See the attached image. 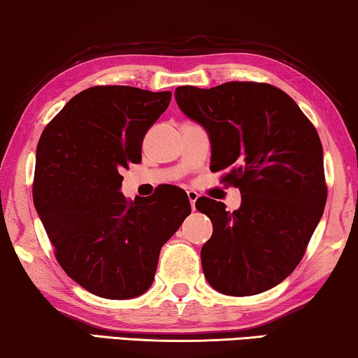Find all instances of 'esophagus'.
Here are the masks:
<instances>
[{"label":"esophagus","instance_id":"34e87169","mask_svg":"<svg viewBox=\"0 0 358 358\" xmlns=\"http://www.w3.org/2000/svg\"><path fill=\"white\" fill-rule=\"evenodd\" d=\"M186 194H188V199H189V202H191L192 210H196V201H197V197H199V194H197V192L192 191V189L186 191Z\"/></svg>","mask_w":358,"mask_h":358}]
</instances>
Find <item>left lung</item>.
<instances>
[{
	"label": "left lung",
	"mask_w": 358,
	"mask_h": 358,
	"mask_svg": "<svg viewBox=\"0 0 358 358\" xmlns=\"http://www.w3.org/2000/svg\"><path fill=\"white\" fill-rule=\"evenodd\" d=\"M180 110L210 135L212 172L241 189L242 203L199 197L213 224L201 259L207 282L231 296L279 285L304 257L327 202L322 143L294 100L266 83L175 89Z\"/></svg>",
	"instance_id": "left-lung-1"
}]
</instances>
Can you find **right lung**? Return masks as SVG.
<instances>
[{"instance_id": "right-lung-1", "label": "right lung", "mask_w": 358, "mask_h": 358, "mask_svg": "<svg viewBox=\"0 0 358 358\" xmlns=\"http://www.w3.org/2000/svg\"><path fill=\"white\" fill-rule=\"evenodd\" d=\"M172 92L94 86L50 121L36 148L33 202L68 277L106 299L143 294L159 253L191 213L183 189L127 201L121 172L141 162L148 129Z\"/></svg>"}]
</instances>
